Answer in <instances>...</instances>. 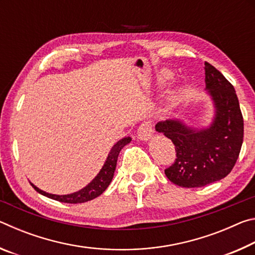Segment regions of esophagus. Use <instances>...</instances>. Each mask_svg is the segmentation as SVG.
Wrapping results in <instances>:
<instances>
[{
    "mask_svg": "<svg viewBox=\"0 0 255 255\" xmlns=\"http://www.w3.org/2000/svg\"><path fill=\"white\" fill-rule=\"evenodd\" d=\"M153 132L154 131H153L152 126H150L148 123H144V124L140 125L139 128H138L137 136L140 140L146 141V140H149L150 138H152Z\"/></svg>",
    "mask_w": 255,
    "mask_h": 255,
    "instance_id": "esophagus-1",
    "label": "esophagus"
}]
</instances>
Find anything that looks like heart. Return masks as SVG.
<instances>
[{"mask_svg":"<svg viewBox=\"0 0 255 255\" xmlns=\"http://www.w3.org/2000/svg\"><path fill=\"white\" fill-rule=\"evenodd\" d=\"M161 77H162V79H164V80H167V79H170V77H171V73L169 72V71H164L163 73H162V74H161Z\"/></svg>","mask_w":255,"mask_h":255,"instance_id":"obj_1","label":"heart"}]
</instances>
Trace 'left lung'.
Instances as JSON below:
<instances>
[{
	"label": "left lung",
	"mask_w": 255,
	"mask_h": 255,
	"mask_svg": "<svg viewBox=\"0 0 255 255\" xmlns=\"http://www.w3.org/2000/svg\"><path fill=\"white\" fill-rule=\"evenodd\" d=\"M204 68L205 91L214 108L208 126H189L180 118L155 126L175 146V162L165 170V175L182 188L205 187L225 178L243 144L244 122L234 86L209 63L205 62Z\"/></svg>",
	"instance_id": "obj_1"
}]
</instances>
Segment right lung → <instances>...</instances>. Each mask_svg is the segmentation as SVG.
<instances>
[{
  "label": "right lung",
  "instance_id": "add662e5",
  "mask_svg": "<svg viewBox=\"0 0 255 255\" xmlns=\"http://www.w3.org/2000/svg\"><path fill=\"white\" fill-rule=\"evenodd\" d=\"M130 141L131 137H125L112 146L109 154H108L106 162L103 164L102 169L99 171L96 178H94L88 185H85L84 188L79 190V191L70 193V195H53V193H48L44 191V190L36 187V185L30 182V181L29 182L32 185L33 189L36 190L37 192H39L40 195L60 202H66V204H82V202L92 200L94 198L102 195V193L106 191V189L109 187L112 178H114L116 166H117V159L120 150H122L127 144L130 143Z\"/></svg>",
  "mask_w": 255,
  "mask_h": 255
}]
</instances>
